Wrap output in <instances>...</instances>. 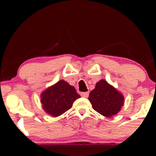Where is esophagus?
I'll return each instance as SVG.
<instances>
[{"mask_svg": "<svg viewBox=\"0 0 156 156\" xmlns=\"http://www.w3.org/2000/svg\"><path fill=\"white\" fill-rule=\"evenodd\" d=\"M80 96L84 98H87L89 96V92H81Z\"/></svg>", "mask_w": 156, "mask_h": 156, "instance_id": "esophagus-1", "label": "esophagus"}]
</instances>
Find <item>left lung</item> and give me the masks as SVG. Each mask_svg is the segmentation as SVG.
I'll use <instances>...</instances> for the list:
<instances>
[{
	"label": "left lung",
	"mask_w": 156,
	"mask_h": 156,
	"mask_svg": "<svg viewBox=\"0 0 156 156\" xmlns=\"http://www.w3.org/2000/svg\"><path fill=\"white\" fill-rule=\"evenodd\" d=\"M89 100L95 111L108 118L119 112L124 104L122 95L104 80L96 83L89 94Z\"/></svg>",
	"instance_id": "1"
}]
</instances>
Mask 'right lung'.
<instances>
[{
  "label": "right lung",
  "mask_w": 156,
  "mask_h": 156,
  "mask_svg": "<svg viewBox=\"0 0 156 156\" xmlns=\"http://www.w3.org/2000/svg\"><path fill=\"white\" fill-rule=\"evenodd\" d=\"M80 96L73 86L60 80L41 94L43 108L49 115L56 117L72 107L73 102Z\"/></svg>",
  "instance_id": "1"
}]
</instances>
